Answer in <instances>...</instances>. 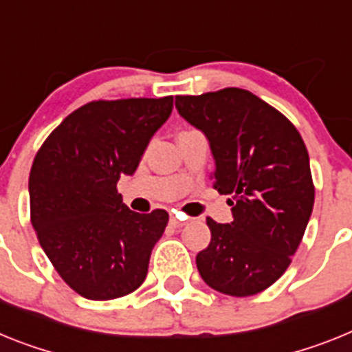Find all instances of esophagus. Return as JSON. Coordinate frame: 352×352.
Segmentation results:
<instances>
[{
	"label": "esophagus",
	"mask_w": 352,
	"mask_h": 352,
	"mask_svg": "<svg viewBox=\"0 0 352 352\" xmlns=\"http://www.w3.org/2000/svg\"><path fill=\"white\" fill-rule=\"evenodd\" d=\"M170 225H172V227H175V228L184 227V225H186V219L177 218V216H172V218H170Z\"/></svg>",
	"instance_id": "obj_1"
}]
</instances>
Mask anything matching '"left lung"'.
<instances>
[{
  "instance_id": "1",
  "label": "left lung",
  "mask_w": 352,
  "mask_h": 352,
  "mask_svg": "<svg viewBox=\"0 0 352 352\" xmlns=\"http://www.w3.org/2000/svg\"><path fill=\"white\" fill-rule=\"evenodd\" d=\"M175 108L206 134L214 188L232 197L234 221L207 218L210 244L197 255L198 273L221 294H258L287 271L314 209L303 138L278 109L243 88L177 96Z\"/></svg>"
}]
</instances>
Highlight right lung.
Here are the masks:
<instances>
[{"instance_id":"right-lung-1","label":"right lung","mask_w":352,"mask_h":352,"mask_svg":"<svg viewBox=\"0 0 352 352\" xmlns=\"http://www.w3.org/2000/svg\"><path fill=\"white\" fill-rule=\"evenodd\" d=\"M172 109V96L94 100L70 113L36 152L32 225L58 274L83 298H122L145 280L168 212H134L117 182L136 172Z\"/></svg>"}]
</instances>
